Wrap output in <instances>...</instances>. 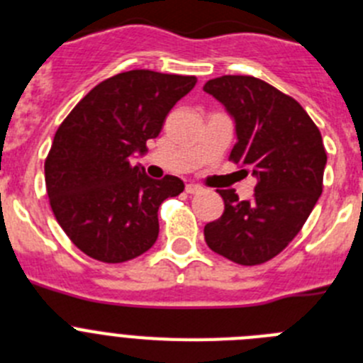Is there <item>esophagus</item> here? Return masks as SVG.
<instances>
[{"instance_id": "esophagus-1", "label": "esophagus", "mask_w": 363, "mask_h": 363, "mask_svg": "<svg viewBox=\"0 0 363 363\" xmlns=\"http://www.w3.org/2000/svg\"><path fill=\"white\" fill-rule=\"evenodd\" d=\"M201 191H203V189L196 184H187V187H185V192H187V194H200Z\"/></svg>"}]
</instances>
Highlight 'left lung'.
Listing matches in <instances>:
<instances>
[{"label":"left lung","instance_id":"8db88e82","mask_svg":"<svg viewBox=\"0 0 363 363\" xmlns=\"http://www.w3.org/2000/svg\"><path fill=\"white\" fill-rule=\"evenodd\" d=\"M203 91L236 121L229 160L256 176L251 200L218 191L225 211L205 225V242L234 264H265L293 242L322 194V134L296 99L255 76H220Z\"/></svg>","mask_w":363,"mask_h":363}]
</instances>
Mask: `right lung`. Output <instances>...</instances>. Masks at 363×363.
Returning <instances> with one entry per match:
<instances>
[{
    "instance_id": "add662e5",
    "label": "right lung",
    "mask_w": 363,
    "mask_h": 363,
    "mask_svg": "<svg viewBox=\"0 0 363 363\" xmlns=\"http://www.w3.org/2000/svg\"><path fill=\"white\" fill-rule=\"evenodd\" d=\"M194 85V76L127 70L98 83L57 127L45 185L57 223L86 256L121 264L158 240L160 205L185 185L169 174L149 178L130 156L145 152Z\"/></svg>"
}]
</instances>
